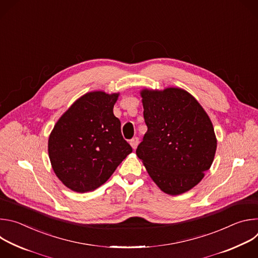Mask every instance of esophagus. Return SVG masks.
<instances>
[{
  "mask_svg": "<svg viewBox=\"0 0 258 258\" xmlns=\"http://www.w3.org/2000/svg\"><path fill=\"white\" fill-rule=\"evenodd\" d=\"M139 138H137V137H135V138H133L132 140H131V142H130V144H131V146H132V148L135 150V149H137V147H138V145H139Z\"/></svg>",
  "mask_w": 258,
  "mask_h": 258,
  "instance_id": "obj_1",
  "label": "esophagus"
}]
</instances>
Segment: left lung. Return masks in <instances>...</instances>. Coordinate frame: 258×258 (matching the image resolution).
Masks as SVG:
<instances>
[{
	"label": "left lung",
	"mask_w": 258,
	"mask_h": 258,
	"mask_svg": "<svg viewBox=\"0 0 258 258\" xmlns=\"http://www.w3.org/2000/svg\"><path fill=\"white\" fill-rule=\"evenodd\" d=\"M148 131L137 148L161 191L176 196L201 181L213 162L217 140L199 102L180 88L141 91Z\"/></svg>",
	"instance_id": "8db88e82"
}]
</instances>
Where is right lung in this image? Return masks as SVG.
<instances>
[{
	"instance_id": "add662e5",
	"label": "right lung",
	"mask_w": 258,
	"mask_h": 258,
	"mask_svg": "<svg viewBox=\"0 0 258 258\" xmlns=\"http://www.w3.org/2000/svg\"><path fill=\"white\" fill-rule=\"evenodd\" d=\"M119 93L94 91L73 103L48 141L52 168L68 189L85 193L102 186L132 153L113 114Z\"/></svg>"
}]
</instances>
